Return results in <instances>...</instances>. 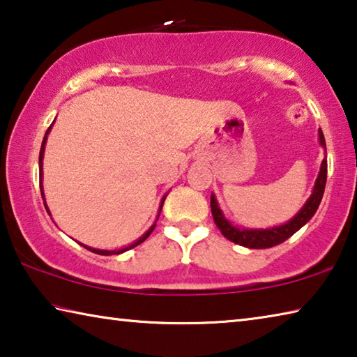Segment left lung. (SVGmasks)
Returning a JSON list of instances; mask_svg holds the SVG:
<instances>
[{
  "instance_id": "1",
  "label": "left lung",
  "mask_w": 357,
  "mask_h": 357,
  "mask_svg": "<svg viewBox=\"0 0 357 357\" xmlns=\"http://www.w3.org/2000/svg\"><path fill=\"white\" fill-rule=\"evenodd\" d=\"M318 140H319V144L326 149V142H324V135L321 129L318 130ZM326 179H328V157H324L321 162L318 178L315 181V185H313V190H312V195L309 197V200L304 203V206L301 208L299 213L296 214L291 220H288L287 223H282V225L271 227V228H245V227L233 225V223L223 215L222 209L219 208V203H217V198L213 193V195H211V211H213L214 222L215 225L219 227L223 236L234 244L249 247V249H269V247L279 245L283 243V241H287L289 236H293L298 229H301L313 215H315L319 203H321L324 187H326Z\"/></svg>"
}]
</instances>
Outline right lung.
<instances>
[{"mask_svg": "<svg viewBox=\"0 0 357 357\" xmlns=\"http://www.w3.org/2000/svg\"><path fill=\"white\" fill-rule=\"evenodd\" d=\"M53 123H55V121H53ZM53 123H52V126H53ZM52 126L50 128L47 129V132H45V137H44V140H42V146H40V153H39V185H40V193H42V200H44V204H45V209H47V213L50 214V211H48V208H47V203H45V195H44V185H42V179H44V172H42V164H44V153H45V144H47V137H48V134H50V130H52ZM165 198H167V195H164V198H162V202H160V208H159V214H160V211H162V206H164V202H165ZM159 214H157V219H159ZM157 219H155V222H157ZM155 222L153 223V225H151L146 231H144L140 238H138L137 241H134V243H132L130 245H128V247H123V249H118V250H100V249H94V247H88V245H84V244H80V245H83L84 249H88V250H91V252H94V253H98V255H119V253H123V252H126V250H130V249H134V247H137L138 244H142L144 239H148V236L151 233H153V229H154V227H155Z\"/></svg>", "mask_w": 357, "mask_h": 357, "instance_id": "obj_1", "label": "right lung"}]
</instances>
